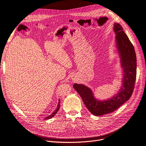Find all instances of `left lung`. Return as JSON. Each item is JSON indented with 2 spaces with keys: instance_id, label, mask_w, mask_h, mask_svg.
Here are the masks:
<instances>
[{
  "instance_id": "8db88e82",
  "label": "left lung",
  "mask_w": 146,
  "mask_h": 146,
  "mask_svg": "<svg viewBox=\"0 0 146 146\" xmlns=\"http://www.w3.org/2000/svg\"><path fill=\"white\" fill-rule=\"evenodd\" d=\"M114 30L116 33L117 47L124 73L123 85L119 92L110 99L100 101L95 99L92 91L88 87L82 84L73 85V88L81 97L87 109L96 116L114 112L130 99L136 80L137 57L134 47L120 24L115 23Z\"/></svg>"
}]
</instances>
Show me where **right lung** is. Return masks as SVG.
<instances>
[{
    "label": "right lung",
    "mask_w": 146,
    "mask_h": 146,
    "mask_svg": "<svg viewBox=\"0 0 146 146\" xmlns=\"http://www.w3.org/2000/svg\"><path fill=\"white\" fill-rule=\"evenodd\" d=\"M59 106H60V100L59 99V102H58V106H57V108L56 109V110L54 111L52 114H51V115H50L49 116H48V117H46L44 119L46 120V119H49V118H52L53 117H54L55 115V114H56L57 113V112L59 111Z\"/></svg>",
    "instance_id": "1"
}]
</instances>
